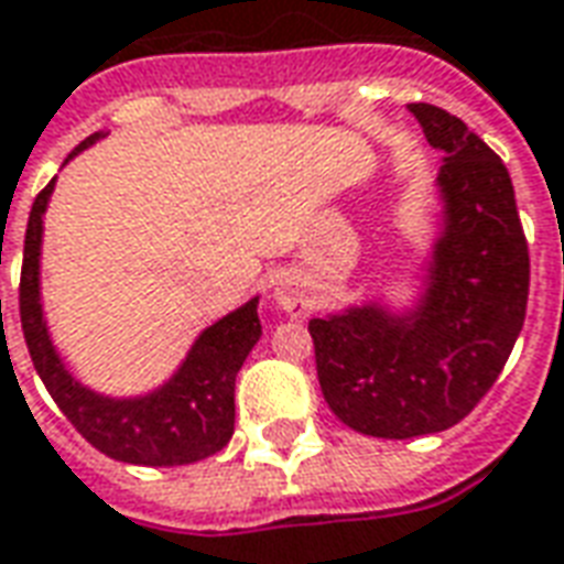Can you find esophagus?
Here are the masks:
<instances>
[{
	"mask_svg": "<svg viewBox=\"0 0 564 564\" xmlns=\"http://www.w3.org/2000/svg\"><path fill=\"white\" fill-rule=\"evenodd\" d=\"M274 299H278V305L283 311H290V314H305L308 311V299H305V290H302V283L295 281V278H281L278 286H274Z\"/></svg>",
	"mask_w": 564,
	"mask_h": 564,
	"instance_id": "1",
	"label": "esophagus"
}]
</instances>
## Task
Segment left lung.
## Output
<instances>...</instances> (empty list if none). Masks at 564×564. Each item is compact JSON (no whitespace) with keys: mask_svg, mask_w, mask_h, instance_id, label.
I'll return each instance as SVG.
<instances>
[{"mask_svg":"<svg viewBox=\"0 0 564 564\" xmlns=\"http://www.w3.org/2000/svg\"><path fill=\"white\" fill-rule=\"evenodd\" d=\"M443 152V228L412 308L384 302L314 317L323 400L350 431L412 440L448 431L488 393L529 302V243L503 161L460 118L409 104Z\"/></svg>","mask_w":564,"mask_h":564,"instance_id":"8db88e82","label":"left lung"}]
</instances>
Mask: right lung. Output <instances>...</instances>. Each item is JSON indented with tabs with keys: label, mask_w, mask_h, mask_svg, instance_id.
Returning <instances> with one entry per match:
<instances>
[{
	"label": "right lung",
	"mask_w": 564,
	"mask_h": 564,
	"mask_svg": "<svg viewBox=\"0 0 564 564\" xmlns=\"http://www.w3.org/2000/svg\"><path fill=\"white\" fill-rule=\"evenodd\" d=\"M104 137V131L88 137L85 143L76 145L69 159H76L78 152H85ZM51 192L54 180L35 195L26 223L21 326L35 372L45 381L54 403L61 405L63 415L73 421V427L90 446L124 464L176 467L216 455L235 433V378L262 336V323L256 311L259 295L219 317L214 326H207L188 348L180 369L155 391L140 397H106L90 391L63 364L42 311V219L48 210Z\"/></svg>",
	"instance_id": "obj_1"
}]
</instances>
